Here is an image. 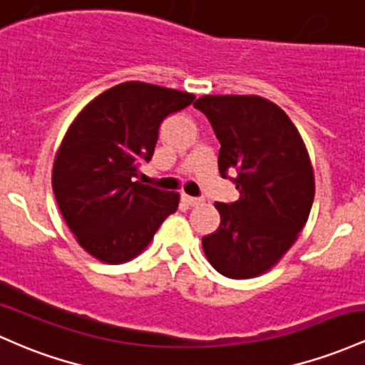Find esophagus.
Wrapping results in <instances>:
<instances>
[{
	"instance_id": "1",
	"label": "esophagus",
	"mask_w": 365,
	"mask_h": 365,
	"mask_svg": "<svg viewBox=\"0 0 365 365\" xmlns=\"http://www.w3.org/2000/svg\"><path fill=\"white\" fill-rule=\"evenodd\" d=\"M181 198H182V202L186 203V205H190V207H196V205H200V203H202V200H200V198H195V196L184 195V193H182Z\"/></svg>"
}]
</instances>
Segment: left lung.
I'll return each instance as SVG.
<instances>
[{
    "instance_id": "8db88e82",
    "label": "left lung",
    "mask_w": 365,
    "mask_h": 365,
    "mask_svg": "<svg viewBox=\"0 0 365 365\" xmlns=\"http://www.w3.org/2000/svg\"><path fill=\"white\" fill-rule=\"evenodd\" d=\"M195 108L220 143L219 172L240 191L235 203H215L220 226L202 237L217 272L250 279L282 259L304 229L315 182L309 151L289 117L255 94H207Z\"/></svg>"
}]
</instances>
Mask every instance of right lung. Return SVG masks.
I'll return each instance as SVG.
<instances>
[{"label": "right lung", "mask_w": 365, "mask_h": 365, "mask_svg": "<svg viewBox=\"0 0 365 365\" xmlns=\"http://www.w3.org/2000/svg\"><path fill=\"white\" fill-rule=\"evenodd\" d=\"M195 94L129 81L106 89L73 118L55 163L51 186L77 243L105 264L139 255L179 207V193L141 184L163 118Z\"/></svg>", "instance_id": "add662e5"}]
</instances>
